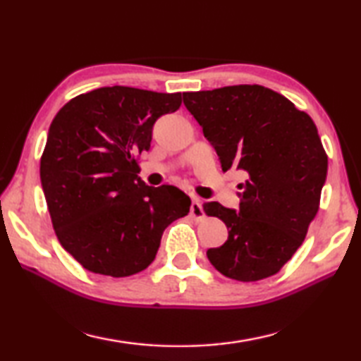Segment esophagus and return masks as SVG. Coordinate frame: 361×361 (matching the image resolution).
I'll return each mask as SVG.
<instances>
[{
	"label": "esophagus",
	"mask_w": 361,
	"mask_h": 361,
	"mask_svg": "<svg viewBox=\"0 0 361 361\" xmlns=\"http://www.w3.org/2000/svg\"><path fill=\"white\" fill-rule=\"evenodd\" d=\"M191 215L194 216V218H202L204 216V209H202V204H200V200L199 199H192V202H191Z\"/></svg>",
	"instance_id": "1"
}]
</instances>
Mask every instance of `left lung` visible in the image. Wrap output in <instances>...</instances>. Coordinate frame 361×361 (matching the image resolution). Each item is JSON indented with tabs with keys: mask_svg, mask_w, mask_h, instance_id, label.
<instances>
[{
	"mask_svg": "<svg viewBox=\"0 0 361 361\" xmlns=\"http://www.w3.org/2000/svg\"><path fill=\"white\" fill-rule=\"evenodd\" d=\"M183 103L216 151L223 172L235 169L239 210L207 202L229 229L207 258L223 276L256 282L277 274L296 253L319 212L328 157L314 121L262 85L185 92Z\"/></svg>",
	"mask_w": 361,
	"mask_h": 361,
	"instance_id": "8db88e82",
	"label": "left lung"
}]
</instances>
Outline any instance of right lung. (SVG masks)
Listing matches in <instances>:
<instances>
[{
	"instance_id": "obj_1",
	"label": "right lung",
	"mask_w": 361,
	"mask_h": 361,
	"mask_svg": "<svg viewBox=\"0 0 361 361\" xmlns=\"http://www.w3.org/2000/svg\"><path fill=\"white\" fill-rule=\"evenodd\" d=\"M180 105V92L113 85L75 97L54 118L41 186L59 242L87 271H143L167 226L188 215L191 199L178 188H152L137 176L154 122Z\"/></svg>"
}]
</instances>
